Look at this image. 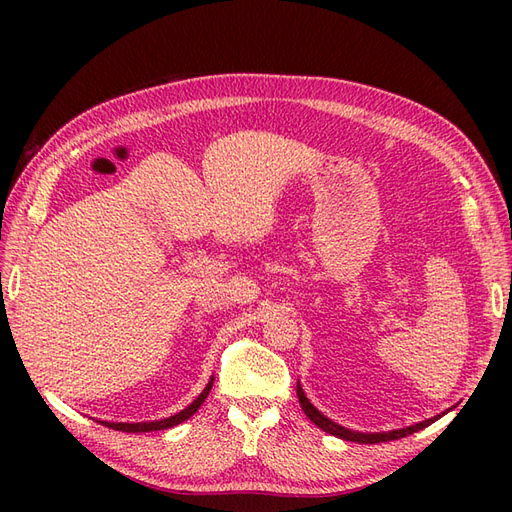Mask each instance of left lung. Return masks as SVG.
I'll return each instance as SVG.
<instances>
[{
    "label": "left lung",
    "mask_w": 512,
    "mask_h": 512,
    "mask_svg": "<svg viewBox=\"0 0 512 512\" xmlns=\"http://www.w3.org/2000/svg\"><path fill=\"white\" fill-rule=\"evenodd\" d=\"M297 395H299V404H301L303 412L307 414V418H309V421H312L314 425H318L322 431L331 433V436H335V438H342V440H348V442H359V444H378V442H391V440L406 438V436H410V433H414V431H418V429H423V427L431 425L433 421H438V418L444 414V412H442V414H438V416L427 418V421H423V423H416V425H410V427H404V429H393V431H382V433H363V431H352V429H348V427L337 425V423L331 421V418L324 416L318 408H314L312 401H309V399L305 397V393H303L299 382H297Z\"/></svg>",
    "instance_id": "obj_1"
}]
</instances>
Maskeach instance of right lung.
I'll return each mask as SVG.
<instances>
[{
  "mask_svg": "<svg viewBox=\"0 0 512 512\" xmlns=\"http://www.w3.org/2000/svg\"><path fill=\"white\" fill-rule=\"evenodd\" d=\"M211 386H213V378L209 380V384L205 386L203 393H200L188 408L181 410V412L175 414V416L162 418V421H153V423H108V421H100V423L106 425V427H111V429H117V431H126V433H145V431H160V429L175 427V425H179V423H183V421H188V418H190L200 406H203V401L207 399V395H209V391H211Z\"/></svg>",
  "mask_w": 512,
  "mask_h": 512,
  "instance_id": "right-lung-1",
  "label": "right lung"
}]
</instances>
